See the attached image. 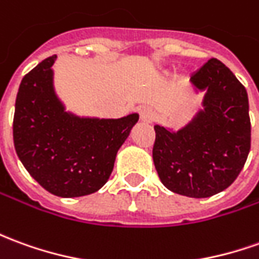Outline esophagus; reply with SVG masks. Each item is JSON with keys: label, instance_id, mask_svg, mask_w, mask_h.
Here are the masks:
<instances>
[{"label": "esophagus", "instance_id": "obj_1", "mask_svg": "<svg viewBox=\"0 0 259 259\" xmlns=\"http://www.w3.org/2000/svg\"><path fill=\"white\" fill-rule=\"evenodd\" d=\"M154 117V112L151 111V109H148V108H144V109L140 111V119H142L143 123H153Z\"/></svg>", "mask_w": 259, "mask_h": 259}]
</instances>
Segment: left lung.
Listing matches in <instances>:
<instances>
[{
	"label": "left lung",
	"mask_w": 259,
	"mask_h": 259,
	"mask_svg": "<svg viewBox=\"0 0 259 259\" xmlns=\"http://www.w3.org/2000/svg\"><path fill=\"white\" fill-rule=\"evenodd\" d=\"M200 108L180 129L155 124L153 161L162 185L188 198H209L234 182L249 153L248 95L222 61L189 79Z\"/></svg>",
	"instance_id": "obj_1"
}]
</instances>
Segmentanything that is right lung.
Wrapping results in <instances>:
<instances>
[{
	"mask_svg": "<svg viewBox=\"0 0 259 259\" xmlns=\"http://www.w3.org/2000/svg\"><path fill=\"white\" fill-rule=\"evenodd\" d=\"M54 54L21 81L15 101L14 144L32 178L60 198L99 191L111 177L117 150L139 113L119 119L67 111L54 88Z\"/></svg>",
	"mask_w": 259,
	"mask_h": 259,
	"instance_id": "right-lung-1",
	"label": "right lung"
}]
</instances>
